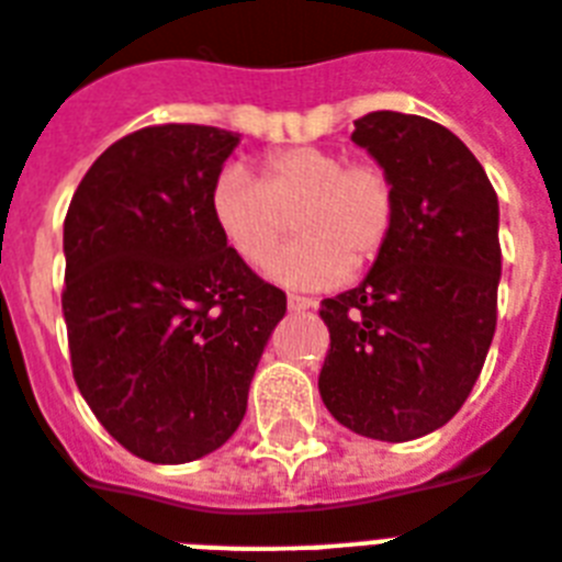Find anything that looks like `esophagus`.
<instances>
[{
    "label": "esophagus",
    "instance_id": "obj_1",
    "mask_svg": "<svg viewBox=\"0 0 562 562\" xmlns=\"http://www.w3.org/2000/svg\"><path fill=\"white\" fill-rule=\"evenodd\" d=\"M286 306H290V313H306V310H313L315 301L313 299H304V295H286Z\"/></svg>",
    "mask_w": 562,
    "mask_h": 562
}]
</instances>
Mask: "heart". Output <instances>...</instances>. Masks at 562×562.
<instances>
[{"label": "heart", "instance_id": "obj_1", "mask_svg": "<svg viewBox=\"0 0 562 562\" xmlns=\"http://www.w3.org/2000/svg\"><path fill=\"white\" fill-rule=\"evenodd\" d=\"M295 215L299 241L270 276L295 290H324L375 263L392 238L397 195L390 172L318 144L281 147L261 158L258 181L227 167L210 187V218L222 241L249 267H267Z\"/></svg>", "mask_w": 562, "mask_h": 562}]
</instances>
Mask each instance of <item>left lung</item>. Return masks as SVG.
Segmentation results:
<instances>
[{
	"label": "left lung",
	"mask_w": 562,
	"mask_h": 562,
	"mask_svg": "<svg viewBox=\"0 0 562 562\" xmlns=\"http://www.w3.org/2000/svg\"><path fill=\"white\" fill-rule=\"evenodd\" d=\"M352 142L390 172L392 238L355 290L321 301L329 352L318 390L333 418L372 440L424 438L458 415L497 327V193L443 124L395 110Z\"/></svg>",
	"instance_id": "left-lung-1"
}]
</instances>
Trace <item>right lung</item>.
Returning <instances> with one entry per match:
<instances>
[{
  "label": "right lung",
  "mask_w": 562,
  "mask_h": 562,
  "mask_svg": "<svg viewBox=\"0 0 562 562\" xmlns=\"http://www.w3.org/2000/svg\"><path fill=\"white\" fill-rule=\"evenodd\" d=\"M238 133L158 124L110 144L65 215L70 363L99 424L150 463L233 438L286 295L222 241L210 187Z\"/></svg>",
  "instance_id": "1"
}]
</instances>
